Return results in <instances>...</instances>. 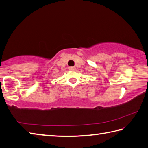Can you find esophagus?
I'll list each match as a JSON object with an SVG mask.
<instances>
[{
    "label": "esophagus",
    "instance_id": "obj_1",
    "mask_svg": "<svg viewBox=\"0 0 148 148\" xmlns=\"http://www.w3.org/2000/svg\"><path fill=\"white\" fill-rule=\"evenodd\" d=\"M68 69L70 70H75V69H76V68H75V66H70V67H69Z\"/></svg>",
    "mask_w": 148,
    "mask_h": 148
}]
</instances>
